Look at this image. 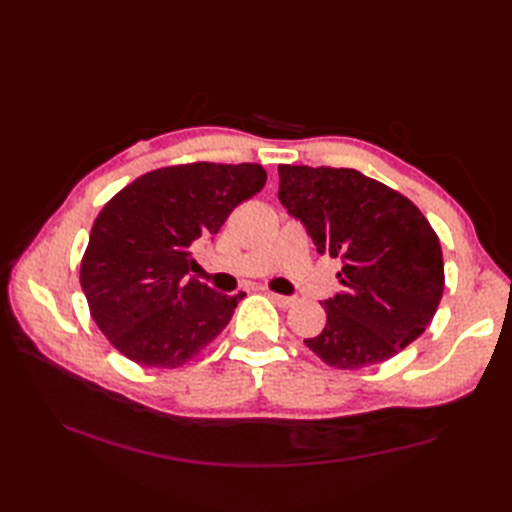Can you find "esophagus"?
<instances>
[{"mask_svg":"<svg viewBox=\"0 0 512 512\" xmlns=\"http://www.w3.org/2000/svg\"><path fill=\"white\" fill-rule=\"evenodd\" d=\"M268 297H270V299H273V301L277 303V306H279V308H290V306H295V301H297L295 297L277 295V292H270V290H268Z\"/></svg>","mask_w":512,"mask_h":512,"instance_id":"obj_1","label":"esophagus"}]
</instances>
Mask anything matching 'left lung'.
<instances>
[{"label":"left lung","instance_id":"left-lung-1","mask_svg":"<svg viewBox=\"0 0 512 512\" xmlns=\"http://www.w3.org/2000/svg\"><path fill=\"white\" fill-rule=\"evenodd\" d=\"M279 200L321 255L339 257L343 290L306 339L323 363L361 369L416 341L444 290L440 239L405 195L356 169L279 165Z\"/></svg>","mask_w":512,"mask_h":512}]
</instances>
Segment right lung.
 <instances>
[{
	"instance_id": "add662e5",
	"label": "right lung",
	"mask_w": 512,
	"mask_h": 512,
	"mask_svg": "<svg viewBox=\"0 0 512 512\" xmlns=\"http://www.w3.org/2000/svg\"><path fill=\"white\" fill-rule=\"evenodd\" d=\"M264 184L262 165L191 162L149 171L103 206L81 288L99 330L129 361L180 367L226 328L246 292L228 297L191 277L193 248Z\"/></svg>"
}]
</instances>
